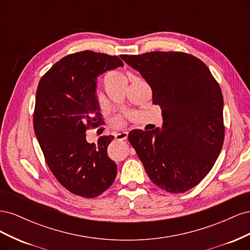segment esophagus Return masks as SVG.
<instances>
[{"label":"esophagus","mask_w":250,"mask_h":250,"mask_svg":"<svg viewBox=\"0 0 250 250\" xmlns=\"http://www.w3.org/2000/svg\"><path fill=\"white\" fill-rule=\"evenodd\" d=\"M128 137V132L127 131H122V132H119L115 135L116 140L118 141H122V140H126Z\"/></svg>","instance_id":"34e87169"}]
</instances>
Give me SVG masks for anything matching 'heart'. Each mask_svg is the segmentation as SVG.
<instances>
[{
	"mask_svg": "<svg viewBox=\"0 0 250 250\" xmlns=\"http://www.w3.org/2000/svg\"><path fill=\"white\" fill-rule=\"evenodd\" d=\"M124 79H127L125 75L119 71V70H113V71H109L108 73H106V75H105V78H104V81L107 82V81H110V80H124ZM119 122L121 123L122 121H121L120 119H118Z\"/></svg>",
	"mask_w": 250,
	"mask_h": 250,
	"instance_id": "obj_1",
	"label": "heart"
}]
</instances>
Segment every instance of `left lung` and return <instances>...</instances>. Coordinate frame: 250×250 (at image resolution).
Masks as SVG:
<instances>
[{
	"instance_id": "left-lung-1",
	"label": "left lung",
	"mask_w": 250,
	"mask_h": 250,
	"mask_svg": "<svg viewBox=\"0 0 250 250\" xmlns=\"http://www.w3.org/2000/svg\"><path fill=\"white\" fill-rule=\"evenodd\" d=\"M123 65L118 56L74 53L53 65L37 86L33 126L44 160L59 183L81 197L101 195L117 176V165L107 154L113 137L89 144L85 131L104 123L97 78Z\"/></svg>"
}]
</instances>
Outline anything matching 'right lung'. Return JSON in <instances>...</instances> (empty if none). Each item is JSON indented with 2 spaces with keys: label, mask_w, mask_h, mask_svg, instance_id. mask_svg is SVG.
<instances>
[{
  "label": "right lung",
  "mask_w": 250,
  "mask_h": 250,
  "mask_svg": "<svg viewBox=\"0 0 250 250\" xmlns=\"http://www.w3.org/2000/svg\"><path fill=\"white\" fill-rule=\"evenodd\" d=\"M152 89L163 113L162 130L128 134L149 178L162 190L178 194L208 175L224 141L223 96L200 59L184 52L121 55Z\"/></svg>",
  "instance_id": "1"
}]
</instances>
